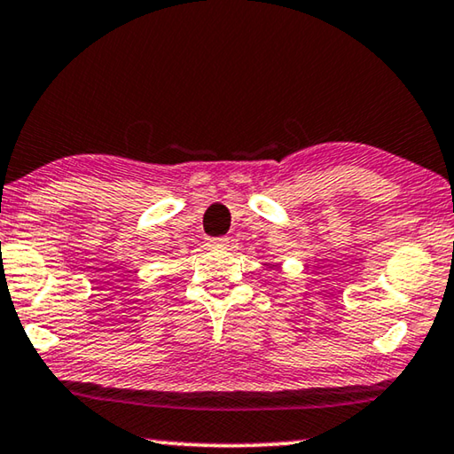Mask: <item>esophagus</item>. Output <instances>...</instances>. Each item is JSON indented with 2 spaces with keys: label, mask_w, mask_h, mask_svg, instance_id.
Returning <instances> with one entry per match:
<instances>
[{
  "label": "esophagus",
  "mask_w": 454,
  "mask_h": 454,
  "mask_svg": "<svg viewBox=\"0 0 454 454\" xmlns=\"http://www.w3.org/2000/svg\"><path fill=\"white\" fill-rule=\"evenodd\" d=\"M208 247H227L229 246V239L227 238H213L208 239Z\"/></svg>",
  "instance_id": "34e87169"
}]
</instances>
